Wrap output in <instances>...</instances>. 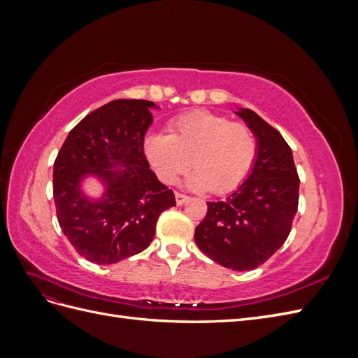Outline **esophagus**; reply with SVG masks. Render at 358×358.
Wrapping results in <instances>:
<instances>
[{"instance_id":"obj_1","label":"esophagus","mask_w":358,"mask_h":358,"mask_svg":"<svg viewBox=\"0 0 358 358\" xmlns=\"http://www.w3.org/2000/svg\"><path fill=\"white\" fill-rule=\"evenodd\" d=\"M175 197H176V203L180 206V204H183V203H187L188 200H189V197L188 196H185V194H180V192H176L175 194Z\"/></svg>"}]
</instances>
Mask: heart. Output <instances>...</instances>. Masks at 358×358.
<instances>
[{"label":"heart","mask_w":358,"mask_h":358,"mask_svg":"<svg viewBox=\"0 0 358 358\" xmlns=\"http://www.w3.org/2000/svg\"><path fill=\"white\" fill-rule=\"evenodd\" d=\"M167 131V136H149L145 142L149 164L167 185L176 183L192 164L191 188L225 194L239 187L254 166L257 138L243 122L194 110L173 119Z\"/></svg>","instance_id":"obj_1"}]
</instances>
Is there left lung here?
<instances>
[{"mask_svg": "<svg viewBox=\"0 0 358 358\" xmlns=\"http://www.w3.org/2000/svg\"><path fill=\"white\" fill-rule=\"evenodd\" d=\"M258 140L251 175L224 201H208L194 239L203 254L243 272L266 263L282 246L299 208V175L288 143L255 112H237Z\"/></svg>", "mask_w": 358, "mask_h": 358, "instance_id": "8db88e82", "label": "left lung"}]
</instances>
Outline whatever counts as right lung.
Returning a JSON list of instances; mask_svg holds the SVG:
<instances>
[{"instance_id":"right-lung-1","label":"right lung","mask_w":358,"mask_h":358,"mask_svg":"<svg viewBox=\"0 0 358 358\" xmlns=\"http://www.w3.org/2000/svg\"><path fill=\"white\" fill-rule=\"evenodd\" d=\"M152 107L146 100L101 106L71 129L53 164L61 230L76 252L95 264H113L142 252L154 239L159 215L176 206L175 194L149 169L143 150L154 122ZM86 174L106 183L100 201L83 196L80 182Z\"/></svg>"}]
</instances>
